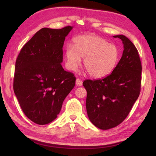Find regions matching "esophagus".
Instances as JSON below:
<instances>
[{
    "instance_id": "esophagus-1",
    "label": "esophagus",
    "mask_w": 156,
    "mask_h": 156,
    "mask_svg": "<svg viewBox=\"0 0 156 156\" xmlns=\"http://www.w3.org/2000/svg\"><path fill=\"white\" fill-rule=\"evenodd\" d=\"M75 84H76V85H77V86H81L83 84V82L81 79H79V78H77L76 81H75Z\"/></svg>"
}]
</instances>
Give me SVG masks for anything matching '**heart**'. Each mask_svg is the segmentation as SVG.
Returning a JSON list of instances; mask_svg holds the SVG:
<instances>
[{
    "instance_id": "heart-1",
    "label": "heart",
    "mask_w": 156,
    "mask_h": 156,
    "mask_svg": "<svg viewBox=\"0 0 156 156\" xmlns=\"http://www.w3.org/2000/svg\"><path fill=\"white\" fill-rule=\"evenodd\" d=\"M66 66L75 72L83 58V64L90 76L105 77L111 74L119 62L120 51L118 47L109 44L101 37L94 34L77 36L73 47L68 45L65 51Z\"/></svg>"
}]
</instances>
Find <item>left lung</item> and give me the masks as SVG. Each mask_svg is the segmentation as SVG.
Segmentation results:
<instances>
[{
  "instance_id": "left-lung-1",
  "label": "left lung",
  "mask_w": 156,
  "mask_h": 156,
  "mask_svg": "<svg viewBox=\"0 0 156 156\" xmlns=\"http://www.w3.org/2000/svg\"><path fill=\"white\" fill-rule=\"evenodd\" d=\"M119 37L124 45L119 62L112 72L98 80H85L86 108L89 120L101 129L119 125L129 115L139 98L142 66L138 51L124 35Z\"/></svg>"
}]
</instances>
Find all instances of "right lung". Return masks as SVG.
Instances as JSON below:
<instances>
[{"label": "right lung", "instance_id": "1", "mask_svg": "<svg viewBox=\"0 0 156 156\" xmlns=\"http://www.w3.org/2000/svg\"><path fill=\"white\" fill-rule=\"evenodd\" d=\"M43 28L23 47L16 62L13 90L25 115L34 123L56 119L75 84L74 75L62 65L66 37L72 30Z\"/></svg>", "mask_w": 156, "mask_h": 156}]
</instances>
